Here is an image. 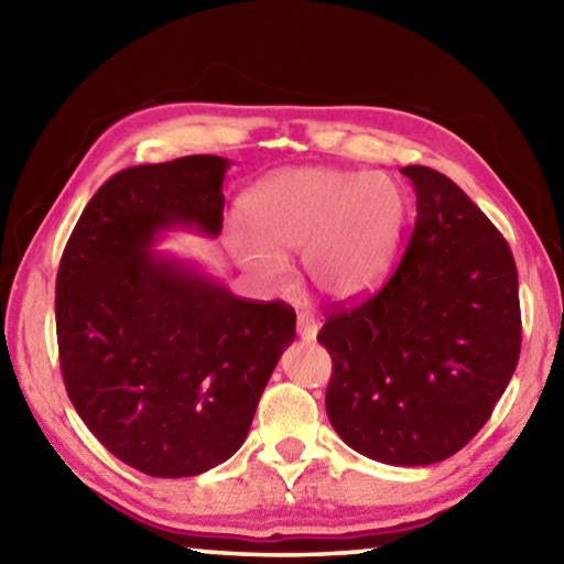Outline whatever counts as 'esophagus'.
I'll return each instance as SVG.
<instances>
[{
    "instance_id": "obj_1",
    "label": "esophagus",
    "mask_w": 564,
    "mask_h": 564,
    "mask_svg": "<svg viewBox=\"0 0 564 564\" xmlns=\"http://www.w3.org/2000/svg\"><path fill=\"white\" fill-rule=\"evenodd\" d=\"M299 336L301 340L311 343L318 336V321L311 316V313H299Z\"/></svg>"
}]
</instances>
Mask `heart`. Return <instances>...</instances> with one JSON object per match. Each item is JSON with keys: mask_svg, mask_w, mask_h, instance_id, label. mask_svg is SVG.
<instances>
[{"mask_svg": "<svg viewBox=\"0 0 564 564\" xmlns=\"http://www.w3.org/2000/svg\"><path fill=\"white\" fill-rule=\"evenodd\" d=\"M253 234L234 228L231 251L265 283L285 273V253L303 251V275L321 295L350 301L383 279L405 221L395 178L340 169H291L243 198Z\"/></svg>", "mask_w": 564, "mask_h": 564, "instance_id": "heart-1", "label": "heart"}]
</instances>
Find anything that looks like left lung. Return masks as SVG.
I'll return each mask as SVG.
<instances>
[{"label": "left lung", "instance_id": "left-lung-1", "mask_svg": "<svg viewBox=\"0 0 564 564\" xmlns=\"http://www.w3.org/2000/svg\"><path fill=\"white\" fill-rule=\"evenodd\" d=\"M417 218L395 273L368 301L333 311L326 413L370 460H447L488 423L520 358L510 246L441 171L405 166Z\"/></svg>", "mask_w": 564, "mask_h": 564}]
</instances>
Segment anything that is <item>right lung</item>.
Returning <instances> with one entry per match:
<instances>
[{"label": "right lung", "mask_w": 564, "mask_h": 564, "mask_svg": "<svg viewBox=\"0 0 564 564\" xmlns=\"http://www.w3.org/2000/svg\"><path fill=\"white\" fill-rule=\"evenodd\" d=\"M228 166L184 156L119 171L84 208L56 273L72 405L111 455L151 477L226 463L295 338L291 305L236 299L194 261L154 251L176 228L221 234Z\"/></svg>", "instance_id": "obj_1"}]
</instances>
